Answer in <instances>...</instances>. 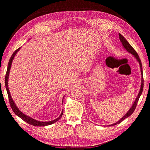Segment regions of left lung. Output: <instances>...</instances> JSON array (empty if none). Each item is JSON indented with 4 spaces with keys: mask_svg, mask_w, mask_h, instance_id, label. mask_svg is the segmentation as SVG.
I'll use <instances>...</instances> for the list:
<instances>
[{
    "mask_svg": "<svg viewBox=\"0 0 150 150\" xmlns=\"http://www.w3.org/2000/svg\"><path fill=\"white\" fill-rule=\"evenodd\" d=\"M119 39H120V41L121 42L122 44V46H123V47H124V48L128 52H129V53H131L132 54L134 55V57L136 59H137V60L139 63V65H140V68H141V76H141V77H142L141 78V85L140 91H139V94L137 96V98L135 99V101H134V104H133V105L132 106V107L130 108V109L128 111V112L126 113V114L124 116H123V117L119 121L114 123V124H112V125H109V126H114V125H116L119 124V123L121 122L123 120H124V119L128 117L129 116H130L133 114V112H134V110H135L136 106H137V103H138V101H139V98H140V96H141V95L142 94V91H143V86H144V79H143V74H142V64H141V59H140V58H139V56L137 54V52L135 51V49L132 47L131 45L129 44V43L128 42V41L126 40L124 38V36H123L122 35H121L120 33H119Z\"/></svg>",
    "mask_w": 150,
    "mask_h": 150,
    "instance_id": "1",
    "label": "left lung"
}]
</instances>
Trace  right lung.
Returning <instances> with one entry per match:
<instances>
[{"label":"right lung","mask_w":150,"mask_h":150,"mask_svg":"<svg viewBox=\"0 0 150 150\" xmlns=\"http://www.w3.org/2000/svg\"><path fill=\"white\" fill-rule=\"evenodd\" d=\"M21 49V47H19L18 49H16V51L13 53L12 56H11V58L9 59V61L8 63V69H7V71H6V76H5V86H6V91H7L8 92V98H9V104L10 106H11V107L13 110V112L15 113V114L18 115L20 118H21L22 119H23L24 121H25L26 122H28V124L29 125H31L33 126H47V125H52L53 123L56 122V121H58L59 119L62 117V116L63 115V113H64V110H62V113H61V115L59 116V117L54 119V120L53 121H48V122H42V121H36L35 119H33L31 117H29V116L25 115L24 114H23V113L20 110L17 108V106H16V105L15 104L14 101L11 98V94H10V92L9 91V88H8V78H9V71H10V69H11V66L12 64V62H13V59L14 58L15 56L16 55V53L19 51V49ZM64 100V99H63ZM63 102V101H62Z\"/></svg>","instance_id":"add662e5"}]
</instances>
